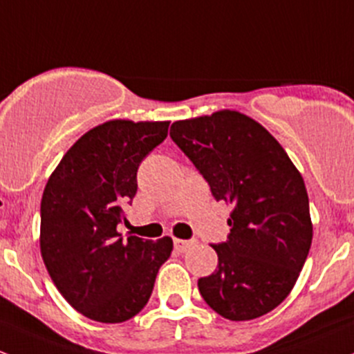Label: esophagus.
<instances>
[{
	"label": "esophagus",
	"mask_w": 354,
	"mask_h": 354,
	"mask_svg": "<svg viewBox=\"0 0 354 354\" xmlns=\"http://www.w3.org/2000/svg\"><path fill=\"white\" fill-rule=\"evenodd\" d=\"M195 244V239H174V249H176L178 252H187L188 249Z\"/></svg>",
	"instance_id": "obj_1"
}]
</instances>
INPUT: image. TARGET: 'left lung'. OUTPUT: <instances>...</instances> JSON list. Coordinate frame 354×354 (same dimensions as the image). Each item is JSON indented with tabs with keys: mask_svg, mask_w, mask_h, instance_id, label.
I'll list each match as a JSON object with an SVG mask.
<instances>
[{
	"mask_svg": "<svg viewBox=\"0 0 354 354\" xmlns=\"http://www.w3.org/2000/svg\"><path fill=\"white\" fill-rule=\"evenodd\" d=\"M171 139L215 200L234 207L218 266L198 280L208 307L229 321L261 317L292 292L312 244L304 178L265 127L239 111L171 125Z\"/></svg>",
	"mask_w": 354,
	"mask_h": 354,
	"instance_id": "obj_1",
	"label": "left lung"
}]
</instances>
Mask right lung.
<instances>
[{
	"label": "right lung",
	"mask_w": 354,
	"mask_h": 354,
	"mask_svg": "<svg viewBox=\"0 0 354 354\" xmlns=\"http://www.w3.org/2000/svg\"><path fill=\"white\" fill-rule=\"evenodd\" d=\"M167 127L169 122L111 120L91 129L44 189V263L61 295L93 321L115 324L139 314L173 251L171 237L124 241L117 230L137 193V169Z\"/></svg>",
	"instance_id": "1"
}]
</instances>
